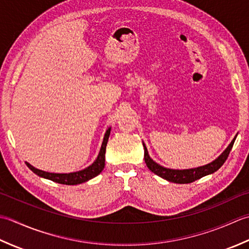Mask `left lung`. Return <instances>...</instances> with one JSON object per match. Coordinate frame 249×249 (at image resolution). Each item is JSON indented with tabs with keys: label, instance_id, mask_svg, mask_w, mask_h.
Returning <instances> with one entry per match:
<instances>
[{
	"label": "left lung",
	"instance_id": "1",
	"mask_svg": "<svg viewBox=\"0 0 249 249\" xmlns=\"http://www.w3.org/2000/svg\"><path fill=\"white\" fill-rule=\"evenodd\" d=\"M236 136H237V134L234 136V139L231 141V143L225 149L224 153L218 157V158H216L214 161H212L211 163L202 165V166L194 167V169H186V170L167 169V167H164V166L158 164L156 161H154L150 158L148 150H147V147L143 142L145 163H146L147 167H148V169L153 172V173L162 177L163 179H166L167 181L175 182V184H189V182H192L196 179H200L203 176L215 173L217 170L220 169L221 165L225 163V161L227 160L228 156H229V154H230L233 144H234V142H235Z\"/></svg>",
	"mask_w": 249,
	"mask_h": 249
}]
</instances>
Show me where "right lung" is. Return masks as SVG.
Returning a JSON list of instances; mask_svg holds the SVG:
<instances>
[{"instance_id":"right-lung-1","label":"right lung","mask_w":249,"mask_h":249,"mask_svg":"<svg viewBox=\"0 0 249 249\" xmlns=\"http://www.w3.org/2000/svg\"><path fill=\"white\" fill-rule=\"evenodd\" d=\"M110 126L106 130L104 139L101 145V149L99 151V155L92 164L86 167L84 170H80L77 172H72V173H49V172H45L42 170H38L36 167L31 165L29 162H25V164L31 170L33 173L38 175L39 177L46 178L49 180H53L54 182L62 185H78L83 184L85 181H88L93 177L98 176L101 172L103 171L105 166V151H106V145H107L108 138L110 134Z\"/></svg>"}]
</instances>
